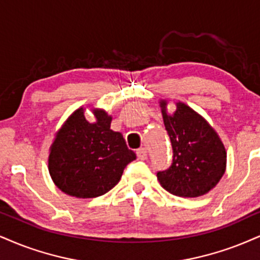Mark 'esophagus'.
Instances as JSON below:
<instances>
[{
    "instance_id": "34e87169",
    "label": "esophagus",
    "mask_w": 260,
    "mask_h": 260,
    "mask_svg": "<svg viewBox=\"0 0 260 260\" xmlns=\"http://www.w3.org/2000/svg\"><path fill=\"white\" fill-rule=\"evenodd\" d=\"M136 154H137V158H139V159L146 160L147 156H148V152H147L146 148H140V149H137Z\"/></svg>"
}]
</instances>
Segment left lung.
<instances>
[{
	"mask_svg": "<svg viewBox=\"0 0 260 260\" xmlns=\"http://www.w3.org/2000/svg\"><path fill=\"white\" fill-rule=\"evenodd\" d=\"M160 106L172 147L171 165L156 172L160 184L176 197L197 198L208 193L225 171L222 141L189 106L178 102L172 115L166 113V101Z\"/></svg>",
	"mask_w": 260,
	"mask_h": 260,
	"instance_id": "1",
	"label": "left lung"
}]
</instances>
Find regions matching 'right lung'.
<instances>
[{"label":"right lung","instance_id":"obj_1","mask_svg":"<svg viewBox=\"0 0 260 260\" xmlns=\"http://www.w3.org/2000/svg\"><path fill=\"white\" fill-rule=\"evenodd\" d=\"M89 123L79 108L57 133L49 154V174L63 193L76 198H96L119 182L124 169L136 154L127 148L120 133L111 130L112 118L94 111Z\"/></svg>","mask_w":260,"mask_h":260}]
</instances>
